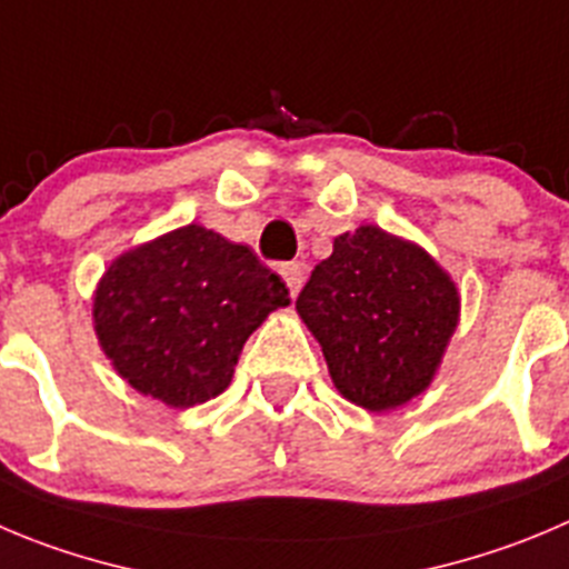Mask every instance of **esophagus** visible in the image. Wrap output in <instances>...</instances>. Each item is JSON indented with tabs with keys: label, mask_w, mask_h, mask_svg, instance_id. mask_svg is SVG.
<instances>
[{
	"label": "esophagus",
	"mask_w": 569,
	"mask_h": 569,
	"mask_svg": "<svg viewBox=\"0 0 569 569\" xmlns=\"http://www.w3.org/2000/svg\"><path fill=\"white\" fill-rule=\"evenodd\" d=\"M280 278L286 280L291 297H295L302 286V263H283V267H280Z\"/></svg>",
	"instance_id": "esophagus-1"
}]
</instances>
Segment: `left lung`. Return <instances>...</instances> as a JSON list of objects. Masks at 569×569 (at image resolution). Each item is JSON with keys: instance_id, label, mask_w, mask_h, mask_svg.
Returning <instances> with one entry per match:
<instances>
[{"instance_id": "left-lung-1", "label": "left lung", "mask_w": 569, "mask_h": 569, "mask_svg": "<svg viewBox=\"0 0 569 569\" xmlns=\"http://www.w3.org/2000/svg\"><path fill=\"white\" fill-rule=\"evenodd\" d=\"M297 315L320 342L339 396L390 412L432 385L460 322V291L427 249L362 224L333 238Z\"/></svg>"}]
</instances>
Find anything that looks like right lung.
<instances>
[{"label": "right lung", "instance_id": "add662e5", "mask_svg": "<svg viewBox=\"0 0 569 569\" xmlns=\"http://www.w3.org/2000/svg\"><path fill=\"white\" fill-rule=\"evenodd\" d=\"M289 302L283 280L252 249L188 224L111 260L92 322L120 379L188 410L230 387L249 333Z\"/></svg>", "mask_w": 569, "mask_h": 569}]
</instances>
